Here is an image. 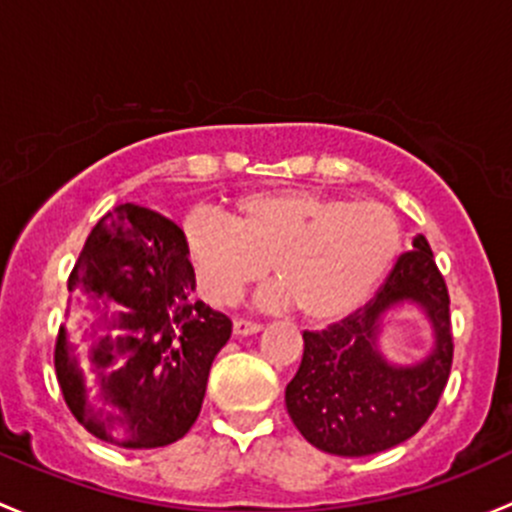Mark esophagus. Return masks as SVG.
<instances>
[{"mask_svg": "<svg viewBox=\"0 0 512 512\" xmlns=\"http://www.w3.org/2000/svg\"><path fill=\"white\" fill-rule=\"evenodd\" d=\"M261 333V323L254 320H234V335H256Z\"/></svg>", "mask_w": 512, "mask_h": 512, "instance_id": "esophagus-1", "label": "esophagus"}]
</instances>
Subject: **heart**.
Returning <instances> with one entry per match:
<instances>
[{
  "label": "heart",
  "instance_id": "b5f03b06",
  "mask_svg": "<svg viewBox=\"0 0 512 512\" xmlns=\"http://www.w3.org/2000/svg\"><path fill=\"white\" fill-rule=\"evenodd\" d=\"M182 249L194 286L209 303H234L271 268V303H293L300 318L330 325L372 298L402 251V226L379 202L276 189L244 194L229 219L192 214Z\"/></svg>",
  "mask_w": 512,
  "mask_h": 512
}]
</instances>
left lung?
I'll return each instance as SVG.
<instances>
[{
	"label": "left lung",
	"mask_w": 512,
	"mask_h": 512,
	"mask_svg": "<svg viewBox=\"0 0 512 512\" xmlns=\"http://www.w3.org/2000/svg\"><path fill=\"white\" fill-rule=\"evenodd\" d=\"M412 304L432 328V350L399 366L378 335ZM303 360L286 387V409L305 441L335 456H372L412 439L439 404L451 372L449 291L424 236L399 256L370 303L323 333H303Z\"/></svg>",
	"instance_id": "1"
}]
</instances>
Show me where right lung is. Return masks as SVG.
Instances as JSON below:
<instances>
[{
	"mask_svg": "<svg viewBox=\"0 0 512 512\" xmlns=\"http://www.w3.org/2000/svg\"><path fill=\"white\" fill-rule=\"evenodd\" d=\"M182 229L120 204L93 226L68 278L56 377L73 416L120 449L175 444L197 421L231 320L192 303Z\"/></svg>",
	"mask_w": 512,
	"mask_h": 512,
	"instance_id": "add662e5",
	"label": "right lung"
}]
</instances>
